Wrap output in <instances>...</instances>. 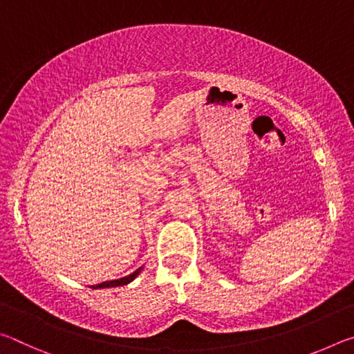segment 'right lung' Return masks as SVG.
Wrapping results in <instances>:
<instances>
[{
  "label": "right lung",
  "instance_id": "obj_1",
  "mask_svg": "<svg viewBox=\"0 0 354 354\" xmlns=\"http://www.w3.org/2000/svg\"><path fill=\"white\" fill-rule=\"evenodd\" d=\"M142 268H143V266H142L140 268H137L136 272H133L131 274H128V277H123V278H120V279H112V281H104V283H101V284L92 286V289H107V287L127 286V284H129V283H131V281H134L137 277H139L140 272H142Z\"/></svg>",
  "mask_w": 354,
  "mask_h": 354
}]
</instances>
